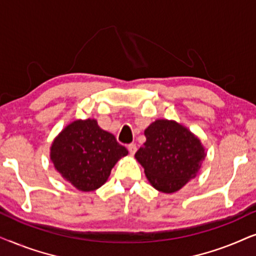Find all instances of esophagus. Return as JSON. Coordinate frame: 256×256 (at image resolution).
<instances>
[{
	"mask_svg": "<svg viewBox=\"0 0 256 256\" xmlns=\"http://www.w3.org/2000/svg\"><path fill=\"white\" fill-rule=\"evenodd\" d=\"M128 152H130V154L134 156L136 151H137V146H136V144H128Z\"/></svg>",
	"mask_w": 256,
	"mask_h": 256,
	"instance_id": "esophagus-1",
	"label": "esophagus"
}]
</instances>
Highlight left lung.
Masks as SVG:
<instances>
[{
  "instance_id": "obj_1",
  "label": "left lung",
  "mask_w": 256,
  "mask_h": 256,
  "mask_svg": "<svg viewBox=\"0 0 256 256\" xmlns=\"http://www.w3.org/2000/svg\"><path fill=\"white\" fill-rule=\"evenodd\" d=\"M146 142L134 158L150 184L162 193H174L199 173L206 150L196 134L176 120L156 119L145 128Z\"/></svg>"
}]
</instances>
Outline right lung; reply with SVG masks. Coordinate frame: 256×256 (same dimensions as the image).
Segmentation results:
<instances>
[{
    "instance_id": "add662e5",
    "label": "right lung",
    "mask_w": 256,
    "mask_h": 256,
    "mask_svg": "<svg viewBox=\"0 0 256 256\" xmlns=\"http://www.w3.org/2000/svg\"><path fill=\"white\" fill-rule=\"evenodd\" d=\"M128 151L114 136L98 126L96 119H77L54 139L50 160L56 171L82 192L103 186L116 162Z\"/></svg>"
}]
</instances>
